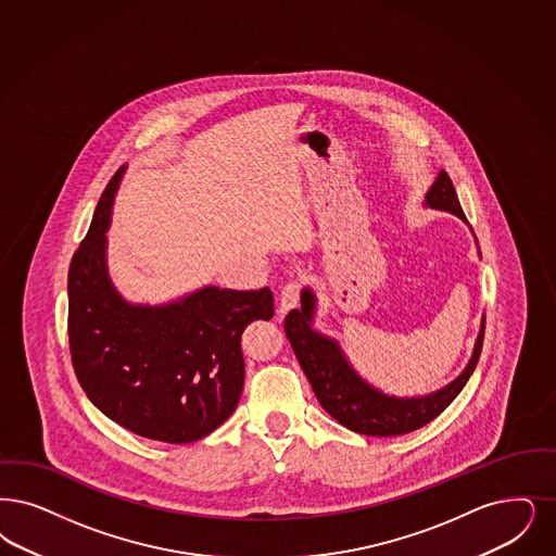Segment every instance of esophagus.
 <instances>
[{"instance_id": "1", "label": "esophagus", "mask_w": 556, "mask_h": 556, "mask_svg": "<svg viewBox=\"0 0 556 556\" xmlns=\"http://www.w3.org/2000/svg\"><path fill=\"white\" fill-rule=\"evenodd\" d=\"M300 293H302V283L289 281L279 295V314H288L291 308H295L300 304Z\"/></svg>"}]
</instances>
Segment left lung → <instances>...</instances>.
<instances>
[{
    "label": "left lung",
    "instance_id": "left-lung-1",
    "mask_svg": "<svg viewBox=\"0 0 556 556\" xmlns=\"http://www.w3.org/2000/svg\"><path fill=\"white\" fill-rule=\"evenodd\" d=\"M424 204L453 213L467 222L446 172H441L434 179L432 188L426 192ZM314 312L316 298L312 289H302V306L286 316V334L293 354L311 380L312 391L325 412L345 428L368 437H397L432 422L462 393L482 352L484 318L466 370L453 382L424 397L384 395L357 375L334 339L312 329Z\"/></svg>",
    "mask_w": 556,
    "mask_h": 556
}]
</instances>
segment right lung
I'll return each instance as SVG.
<instances>
[{
	"label": "right lung",
	"instance_id": "obj_1",
	"mask_svg": "<svg viewBox=\"0 0 556 556\" xmlns=\"http://www.w3.org/2000/svg\"><path fill=\"white\" fill-rule=\"evenodd\" d=\"M117 169L67 270V337L74 372L110 420L161 443H194L219 428L244 387L242 333L273 318L270 289L215 286L163 304L126 302L105 248Z\"/></svg>",
	"mask_w": 556,
	"mask_h": 556
}]
</instances>
